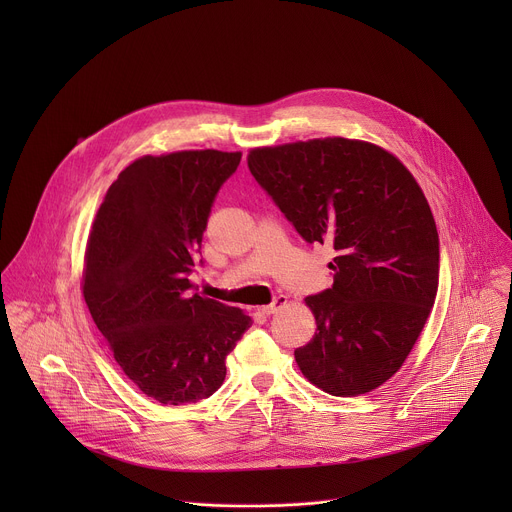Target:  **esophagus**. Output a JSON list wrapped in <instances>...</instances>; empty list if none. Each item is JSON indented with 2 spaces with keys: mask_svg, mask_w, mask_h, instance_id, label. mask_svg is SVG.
<instances>
[{
  "mask_svg": "<svg viewBox=\"0 0 512 512\" xmlns=\"http://www.w3.org/2000/svg\"><path fill=\"white\" fill-rule=\"evenodd\" d=\"M285 306H287V296H277L269 306H263L261 310H263V314L271 316V314L279 312V310H281V308H285Z\"/></svg>",
  "mask_w": 512,
  "mask_h": 512,
  "instance_id": "34e87169",
  "label": "esophagus"
}]
</instances>
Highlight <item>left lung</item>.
<instances>
[{
    "instance_id": "obj_1",
    "label": "left lung",
    "mask_w": 512,
    "mask_h": 512,
    "mask_svg": "<svg viewBox=\"0 0 512 512\" xmlns=\"http://www.w3.org/2000/svg\"><path fill=\"white\" fill-rule=\"evenodd\" d=\"M247 166L308 243H330L334 285L306 298L314 338L302 375L336 397L387 383L435 302L440 239L413 174L362 139L318 137L253 148Z\"/></svg>"
}]
</instances>
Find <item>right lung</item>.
Here are the masks:
<instances>
[{"label":"right lung","mask_w":512,"mask_h":512,"mask_svg":"<svg viewBox=\"0 0 512 512\" xmlns=\"http://www.w3.org/2000/svg\"><path fill=\"white\" fill-rule=\"evenodd\" d=\"M241 152L141 156L109 186L93 221L81 289L125 377L164 405L223 385L227 356L253 320L192 294L188 279L214 196Z\"/></svg>","instance_id":"right-lung-1"}]
</instances>
